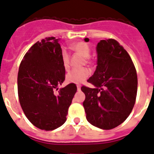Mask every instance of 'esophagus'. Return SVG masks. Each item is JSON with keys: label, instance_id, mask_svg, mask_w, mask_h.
I'll use <instances>...</instances> for the list:
<instances>
[{"label": "esophagus", "instance_id": "34e87169", "mask_svg": "<svg viewBox=\"0 0 154 154\" xmlns=\"http://www.w3.org/2000/svg\"><path fill=\"white\" fill-rule=\"evenodd\" d=\"M80 88H81L80 86H79V85H77V90L79 91V90H80Z\"/></svg>", "mask_w": 154, "mask_h": 154}]
</instances>
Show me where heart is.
<instances>
[{"mask_svg": "<svg viewBox=\"0 0 154 154\" xmlns=\"http://www.w3.org/2000/svg\"><path fill=\"white\" fill-rule=\"evenodd\" d=\"M72 49L76 53L83 56V58H86V61H88V58L90 57L91 54V48L89 45L86 42H80L78 43L75 44L72 46ZM61 58L63 62V66L65 70H68L69 63H70V56L66 50L63 49L61 53ZM90 75V71L87 68L81 69H75L67 73L66 76V80L69 83H83L87 79L88 76Z\"/></svg>", "mask_w": 154, "mask_h": 154, "instance_id": "1", "label": "heart"}]
</instances>
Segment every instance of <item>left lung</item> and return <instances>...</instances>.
<instances>
[{
  "instance_id": "1",
  "label": "left lung",
  "mask_w": 154,
  "mask_h": 154,
  "mask_svg": "<svg viewBox=\"0 0 154 154\" xmlns=\"http://www.w3.org/2000/svg\"><path fill=\"white\" fill-rule=\"evenodd\" d=\"M96 53V69L88 80L94 88H81L85 94L83 105L88 122L107 130L122 124L133 110L137 75L130 56L117 41L101 40Z\"/></svg>"
}]
</instances>
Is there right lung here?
Wrapping results in <instances>:
<instances>
[{"mask_svg":"<svg viewBox=\"0 0 154 154\" xmlns=\"http://www.w3.org/2000/svg\"><path fill=\"white\" fill-rule=\"evenodd\" d=\"M59 41L51 37L37 42L24 56L17 75L19 101L25 115L35 127L46 131L65 123L77 91L75 84L70 83L54 94L65 80Z\"/></svg>","mask_w":154,"mask_h":154,"instance_id":"add662e5","label":"right lung"}]
</instances>
